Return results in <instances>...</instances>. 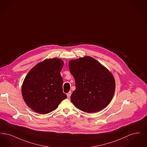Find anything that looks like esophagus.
I'll return each mask as SVG.
<instances>
[{"label": "esophagus", "mask_w": 147, "mask_h": 147, "mask_svg": "<svg viewBox=\"0 0 147 147\" xmlns=\"http://www.w3.org/2000/svg\"><path fill=\"white\" fill-rule=\"evenodd\" d=\"M71 91H69L68 93H67V97L68 98H70V96H71Z\"/></svg>", "instance_id": "obj_1"}]
</instances>
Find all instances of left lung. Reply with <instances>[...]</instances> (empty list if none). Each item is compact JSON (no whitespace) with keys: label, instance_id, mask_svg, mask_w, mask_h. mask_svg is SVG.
Returning <instances> with one entry per match:
<instances>
[{"label":"left lung","instance_id":"8db88e82","mask_svg":"<svg viewBox=\"0 0 147 147\" xmlns=\"http://www.w3.org/2000/svg\"><path fill=\"white\" fill-rule=\"evenodd\" d=\"M68 64L76 86L70 96L72 103L87 113L98 112L105 108L115 91L112 73L89 56L71 60Z\"/></svg>","mask_w":147,"mask_h":147}]
</instances>
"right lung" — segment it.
<instances>
[{"mask_svg":"<svg viewBox=\"0 0 147 147\" xmlns=\"http://www.w3.org/2000/svg\"><path fill=\"white\" fill-rule=\"evenodd\" d=\"M63 65L60 59H46L37 64L26 75L21 87L22 95L25 103L35 112L49 113L67 98L60 74Z\"/></svg>","mask_w":147,"mask_h":147,"instance_id":"add662e5","label":"right lung"}]
</instances>
